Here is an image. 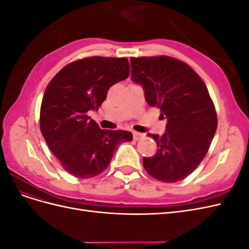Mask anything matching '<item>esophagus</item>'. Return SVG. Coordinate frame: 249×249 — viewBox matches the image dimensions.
Returning a JSON list of instances; mask_svg holds the SVG:
<instances>
[{
  "mask_svg": "<svg viewBox=\"0 0 249 249\" xmlns=\"http://www.w3.org/2000/svg\"><path fill=\"white\" fill-rule=\"evenodd\" d=\"M133 137H134V140H140L142 139L143 137H144V135H143L142 133H138V132H133Z\"/></svg>",
  "mask_w": 249,
  "mask_h": 249,
  "instance_id": "esophagus-1",
  "label": "esophagus"
}]
</instances>
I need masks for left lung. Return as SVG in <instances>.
I'll use <instances>...</instances> for the list:
<instances>
[{
  "instance_id": "8db88e82",
  "label": "left lung",
  "mask_w": 249,
  "mask_h": 249,
  "mask_svg": "<svg viewBox=\"0 0 249 249\" xmlns=\"http://www.w3.org/2000/svg\"><path fill=\"white\" fill-rule=\"evenodd\" d=\"M132 80L144 89L145 101L161 111L166 132L147 134L157 153L143 158L150 177L176 183L193 172L207 155L217 129V114L208 88L191 67L168 56L131 57Z\"/></svg>"
}]
</instances>
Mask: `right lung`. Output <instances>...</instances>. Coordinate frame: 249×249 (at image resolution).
Here are the masks:
<instances>
[{"label": "right lung", "mask_w": 249, "mask_h": 249, "mask_svg": "<svg viewBox=\"0 0 249 249\" xmlns=\"http://www.w3.org/2000/svg\"><path fill=\"white\" fill-rule=\"evenodd\" d=\"M130 74L126 58L88 57L64 66L46 88L40 107V131L65 171L79 178L99 176L127 131L102 130L88 111L99 110L109 88Z\"/></svg>", "instance_id": "obj_1"}]
</instances>
